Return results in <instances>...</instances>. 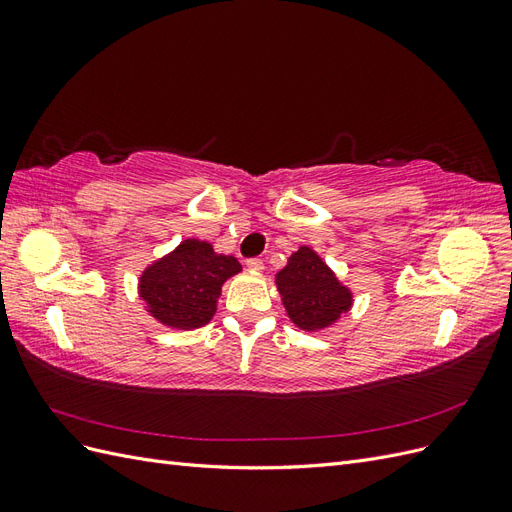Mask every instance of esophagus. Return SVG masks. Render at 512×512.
<instances>
[{"mask_svg": "<svg viewBox=\"0 0 512 512\" xmlns=\"http://www.w3.org/2000/svg\"><path fill=\"white\" fill-rule=\"evenodd\" d=\"M245 265L250 267L252 271H262V269H265V262H262L260 258H247Z\"/></svg>", "mask_w": 512, "mask_h": 512, "instance_id": "obj_1", "label": "esophagus"}]
</instances>
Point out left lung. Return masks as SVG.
Listing matches in <instances>:
<instances>
[{"mask_svg": "<svg viewBox=\"0 0 512 512\" xmlns=\"http://www.w3.org/2000/svg\"><path fill=\"white\" fill-rule=\"evenodd\" d=\"M277 288L290 320L307 331L329 327L352 305L350 290L309 247L290 256L288 267L277 273Z\"/></svg>", "mask_w": 512, "mask_h": 512, "instance_id": "obj_1", "label": "left lung"}]
</instances>
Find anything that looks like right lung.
<instances>
[{
  "mask_svg": "<svg viewBox=\"0 0 512 512\" xmlns=\"http://www.w3.org/2000/svg\"><path fill=\"white\" fill-rule=\"evenodd\" d=\"M239 271L237 258L215 254L205 241L188 239L143 273L141 297L168 327H203L215 314L222 284Z\"/></svg>",
  "mask_w": 512,
  "mask_h": 512,
  "instance_id": "add662e5",
  "label": "right lung"
}]
</instances>
